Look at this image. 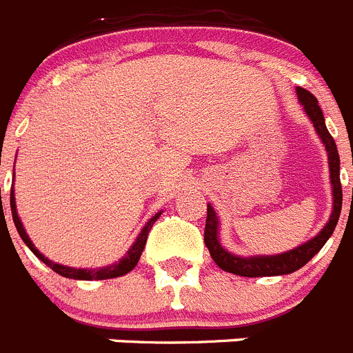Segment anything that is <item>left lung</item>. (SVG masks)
<instances>
[{
	"label": "left lung",
	"mask_w": 353,
	"mask_h": 353,
	"mask_svg": "<svg viewBox=\"0 0 353 353\" xmlns=\"http://www.w3.org/2000/svg\"><path fill=\"white\" fill-rule=\"evenodd\" d=\"M297 95L301 104L304 105V111L307 113L310 120L313 121L314 129H316L318 136L323 141L329 155V168H330V183H332V196H334V210L330 214L329 223L323 226V230L318 233L314 239L310 242L299 245V248L292 249V251L285 252V254H276V256H252V258H240L228 252L223 249L217 239V228H219V221L215 217V210L212 205L207 207V223H205V245L210 251V256L215 263L219 265L221 269L226 272L236 274V276L244 277H263V276H285V274H292L304 267L311 258L316 254L320 249L325 245L329 236L334 233V228L338 224L339 214H341V203H343V189L341 180H339V154L336 141L332 139L330 132L325 127V120H323V113L320 105H318L316 97L310 93L304 88H297Z\"/></svg>",
	"instance_id": "obj_1"
}]
</instances>
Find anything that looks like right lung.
<instances>
[{"label":"right lung","instance_id":"right-lung-1","mask_svg":"<svg viewBox=\"0 0 353 353\" xmlns=\"http://www.w3.org/2000/svg\"><path fill=\"white\" fill-rule=\"evenodd\" d=\"M10 208H12V219H14V224L15 228H17L19 235H21V239L24 240V244L28 245V248L31 249V252L35 254L39 260H42L43 263L48 265L49 269L54 270L56 274H60V276L63 277H68V279H83V281H93V279H97V281H101V279H111V277H120L123 276V274L130 272V270L138 265L139 261V256H141L143 249H145V244H146V239H148V233L150 230H152V226H154L155 221L159 219V215L161 214H155L152 219L148 221V223L145 224V228L141 230V233H139L138 240L134 242L132 248L129 249V252H127L125 256L121 258L118 263L114 265H109V267H104V269H93V270H86V269H72V267H63V265H58L54 263V261L48 260V258L43 256L42 252L39 251V249L33 245V242L30 240V236H28V233L24 232L23 228V223H21V219H19L17 215V210H15V198H14V187H12L10 191Z\"/></svg>","mask_w":353,"mask_h":353}]
</instances>
